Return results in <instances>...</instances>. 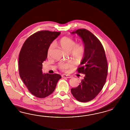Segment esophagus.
<instances>
[{
  "label": "esophagus",
  "mask_w": 130,
  "mask_h": 130,
  "mask_svg": "<svg viewBox=\"0 0 130 130\" xmlns=\"http://www.w3.org/2000/svg\"><path fill=\"white\" fill-rule=\"evenodd\" d=\"M62 77L66 78H72V76H71L70 75L63 74V75H62Z\"/></svg>",
  "instance_id": "obj_1"
}]
</instances>
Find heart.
Masks as SVG:
<instances>
[{
	"instance_id": "1",
	"label": "heart",
	"mask_w": 130,
	"mask_h": 130,
	"mask_svg": "<svg viewBox=\"0 0 130 130\" xmlns=\"http://www.w3.org/2000/svg\"><path fill=\"white\" fill-rule=\"evenodd\" d=\"M57 44L64 51L69 52L71 58L76 62H79L83 59L85 52V47L83 44L76 43L74 39L68 37H64L59 39ZM53 48V45L51 44L48 48V55L50 54ZM73 66V63L70 61L61 62L59 64V69L64 71H67Z\"/></svg>"
}]
</instances>
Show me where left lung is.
<instances>
[{
  "instance_id": "left-lung-1",
  "label": "left lung",
  "mask_w": 130,
  "mask_h": 130,
  "mask_svg": "<svg viewBox=\"0 0 130 130\" xmlns=\"http://www.w3.org/2000/svg\"><path fill=\"white\" fill-rule=\"evenodd\" d=\"M71 33H76L82 38L85 49L77 69L79 73L85 75L71 92L77 101L88 102L97 96L105 83L108 69L106 57L102 44L90 31L83 28Z\"/></svg>"
}]
</instances>
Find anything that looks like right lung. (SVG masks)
I'll use <instances>...</instances> for the list:
<instances>
[{"instance_id":"right-lung-1","label":"right lung","mask_w":130,"mask_h":130,"mask_svg":"<svg viewBox=\"0 0 130 130\" xmlns=\"http://www.w3.org/2000/svg\"><path fill=\"white\" fill-rule=\"evenodd\" d=\"M60 32L42 30L29 37L23 44L19 58L20 76L28 90L36 97L43 98L54 91L61 76L42 73V63L47 58V51Z\"/></svg>"}]
</instances>
